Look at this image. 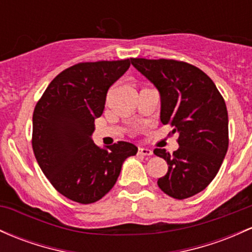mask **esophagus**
<instances>
[{
  "instance_id": "34e87169",
  "label": "esophagus",
  "mask_w": 252,
  "mask_h": 252,
  "mask_svg": "<svg viewBox=\"0 0 252 252\" xmlns=\"http://www.w3.org/2000/svg\"><path fill=\"white\" fill-rule=\"evenodd\" d=\"M139 154H141V156H147V157H149V156H152V154H153V151H152V149H149V148H139Z\"/></svg>"
}]
</instances>
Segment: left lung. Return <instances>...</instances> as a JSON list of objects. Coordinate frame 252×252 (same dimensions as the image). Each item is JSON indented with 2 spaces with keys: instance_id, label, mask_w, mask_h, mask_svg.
Instances as JSON below:
<instances>
[{
  "instance_id": "left-lung-1",
  "label": "left lung",
  "mask_w": 252,
  "mask_h": 252,
  "mask_svg": "<svg viewBox=\"0 0 252 252\" xmlns=\"http://www.w3.org/2000/svg\"><path fill=\"white\" fill-rule=\"evenodd\" d=\"M130 60L160 92L162 124H170L173 134H179V148L172 154L154 149V154L168 165L167 173L158 179V185L177 200L191 197L214 179L227 152L225 100L211 77L190 63L165 59Z\"/></svg>"
}]
</instances>
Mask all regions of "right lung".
<instances>
[{
  "label": "right lung",
  "instance_id": "add662e5",
  "mask_svg": "<svg viewBox=\"0 0 252 252\" xmlns=\"http://www.w3.org/2000/svg\"><path fill=\"white\" fill-rule=\"evenodd\" d=\"M130 61L71 65L50 82L35 105L33 153L52 187L69 200L84 204L100 200L115 185L124 160L136 154L132 143L118 141L101 149L91 139L107 91Z\"/></svg>",
  "mask_w": 252,
  "mask_h": 252
}]
</instances>
